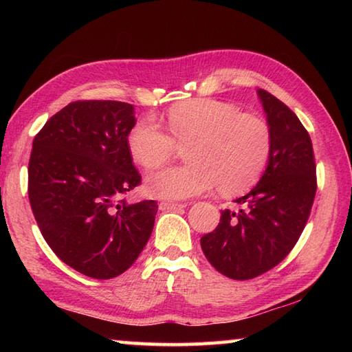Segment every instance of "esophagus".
<instances>
[{"instance_id": "obj_1", "label": "esophagus", "mask_w": 352, "mask_h": 352, "mask_svg": "<svg viewBox=\"0 0 352 352\" xmlns=\"http://www.w3.org/2000/svg\"><path fill=\"white\" fill-rule=\"evenodd\" d=\"M186 204L180 203H169V201H162L160 203V210H168V212H174L178 210V208H184Z\"/></svg>"}]
</instances>
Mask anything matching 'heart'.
Here are the masks:
<instances>
[{
    "instance_id": "heart-1",
    "label": "heart",
    "mask_w": 352,
    "mask_h": 352,
    "mask_svg": "<svg viewBox=\"0 0 352 352\" xmlns=\"http://www.w3.org/2000/svg\"><path fill=\"white\" fill-rule=\"evenodd\" d=\"M169 135L151 118L131 126L126 145L142 168H159L175 151L188 146V164L148 175L145 190L163 199H188L210 190L231 195L246 190L263 174L272 151L271 129L263 119L241 113L233 104L197 98L170 107Z\"/></svg>"
}]
</instances>
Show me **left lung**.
<instances>
[{
  "mask_svg": "<svg viewBox=\"0 0 352 352\" xmlns=\"http://www.w3.org/2000/svg\"><path fill=\"white\" fill-rule=\"evenodd\" d=\"M272 134L263 175L233 208L221 212L212 233L201 237L210 265L233 280L267 272L300 239L316 193V166L307 130L286 104L258 89Z\"/></svg>",
  "mask_w": 352,
  "mask_h": 352,
  "instance_id": "left-lung-1",
  "label": "left lung"
}]
</instances>
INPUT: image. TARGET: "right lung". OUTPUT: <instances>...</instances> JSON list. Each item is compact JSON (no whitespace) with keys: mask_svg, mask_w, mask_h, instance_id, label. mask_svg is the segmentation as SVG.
<instances>
[{"mask_svg":"<svg viewBox=\"0 0 352 352\" xmlns=\"http://www.w3.org/2000/svg\"><path fill=\"white\" fill-rule=\"evenodd\" d=\"M134 109L121 101H76L51 116L33 140L28 198L50 248L96 280L129 269L153 233L155 201L125 203L140 175L126 136Z\"/></svg>","mask_w":352,"mask_h":352,"instance_id":"add662e5","label":"right lung"}]
</instances>
